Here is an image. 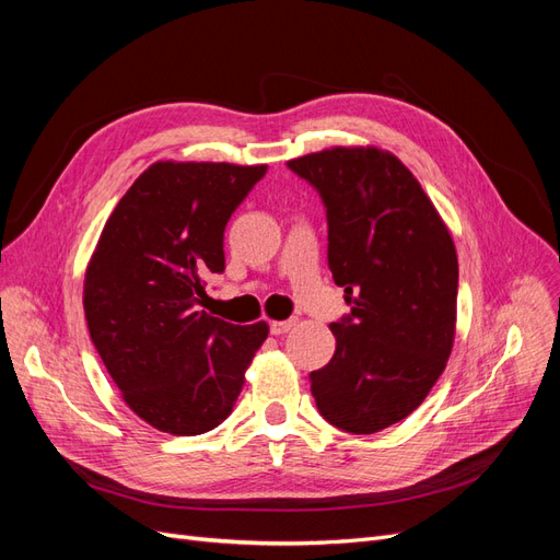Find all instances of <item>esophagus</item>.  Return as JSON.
<instances>
[{
  "mask_svg": "<svg viewBox=\"0 0 560 560\" xmlns=\"http://www.w3.org/2000/svg\"><path fill=\"white\" fill-rule=\"evenodd\" d=\"M294 327V319H276V322H270V334L273 336H282V334H287Z\"/></svg>",
  "mask_w": 560,
  "mask_h": 560,
  "instance_id": "esophagus-1",
  "label": "esophagus"
}]
</instances>
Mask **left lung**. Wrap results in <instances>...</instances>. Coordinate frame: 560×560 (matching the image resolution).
I'll use <instances>...</instances> for the list:
<instances>
[{"instance_id":"8db88e82","label":"left lung","mask_w":560,"mask_h":560,"mask_svg":"<svg viewBox=\"0 0 560 560\" xmlns=\"http://www.w3.org/2000/svg\"><path fill=\"white\" fill-rule=\"evenodd\" d=\"M327 208L329 270L350 315L336 352L311 374L317 411L374 434L413 413L444 374L455 338L457 254L451 231L395 154L331 147L287 161Z\"/></svg>"}]
</instances>
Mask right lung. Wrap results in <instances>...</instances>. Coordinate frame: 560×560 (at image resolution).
<instances>
[{
    "label": "right lung",
    "mask_w": 560,
    "mask_h": 560,
    "mask_svg": "<svg viewBox=\"0 0 560 560\" xmlns=\"http://www.w3.org/2000/svg\"><path fill=\"white\" fill-rule=\"evenodd\" d=\"M268 165L156 161L116 202L83 280L91 341L130 411L194 436L224 422L266 322L200 311L224 270V229Z\"/></svg>",
    "instance_id": "add662e5"
}]
</instances>
